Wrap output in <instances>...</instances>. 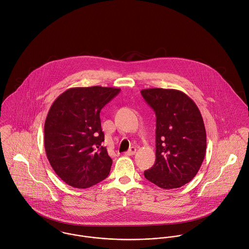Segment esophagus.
<instances>
[{
	"label": "esophagus",
	"mask_w": 249,
	"mask_h": 249,
	"mask_svg": "<svg viewBox=\"0 0 249 249\" xmlns=\"http://www.w3.org/2000/svg\"><path fill=\"white\" fill-rule=\"evenodd\" d=\"M137 152V148L136 147H131L125 154L127 156H132V155H135V153Z\"/></svg>",
	"instance_id": "obj_1"
}]
</instances>
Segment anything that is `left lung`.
Returning a JSON list of instances; mask_svg holds the SVG:
<instances>
[{
    "mask_svg": "<svg viewBox=\"0 0 249 249\" xmlns=\"http://www.w3.org/2000/svg\"><path fill=\"white\" fill-rule=\"evenodd\" d=\"M141 93L156 114V160L144 177L160 188H179L194 178L206 155L202 114L179 90L149 88Z\"/></svg>",
    "mask_w": 249,
    "mask_h": 249,
    "instance_id": "left-lung-1",
    "label": "left lung"
}]
</instances>
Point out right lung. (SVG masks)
I'll list each match as a JSON object with an SVG mask.
<instances>
[{
	"instance_id": "1",
	"label": "right lung",
	"mask_w": 249,
	"mask_h": 249,
	"mask_svg": "<svg viewBox=\"0 0 249 249\" xmlns=\"http://www.w3.org/2000/svg\"><path fill=\"white\" fill-rule=\"evenodd\" d=\"M114 87H73L51 105L44 123V148L56 175L74 188L104 180L112 160L102 146L101 109L118 93Z\"/></svg>"
}]
</instances>
